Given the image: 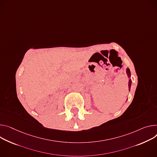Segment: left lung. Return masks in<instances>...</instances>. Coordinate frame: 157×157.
<instances>
[{
    "label": "left lung",
    "mask_w": 157,
    "mask_h": 157,
    "mask_svg": "<svg viewBox=\"0 0 157 157\" xmlns=\"http://www.w3.org/2000/svg\"><path fill=\"white\" fill-rule=\"evenodd\" d=\"M126 74L128 75V77L129 78V81H128V88H129V91H130V88H131V86H132V79H130L131 73H130V70L129 68L126 69Z\"/></svg>",
    "instance_id": "8db88e82"
}]
</instances>
